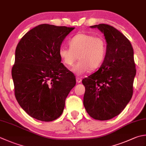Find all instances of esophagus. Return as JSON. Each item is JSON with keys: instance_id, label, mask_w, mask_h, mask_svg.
<instances>
[{"instance_id": "obj_1", "label": "esophagus", "mask_w": 146, "mask_h": 146, "mask_svg": "<svg viewBox=\"0 0 146 146\" xmlns=\"http://www.w3.org/2000/svg\"><path fill=\"white\" fill-rule=\"evenodd\" d=\"M76 82L78 83V84H80V83L82 82V79L80 78H78V77H76Z\"/></svg>"}]
</instances>
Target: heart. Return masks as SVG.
<instances>
[{
  "label": "heart",
  "mask_w": 146,
  "mask_h": 146,
  "mask_svg": "<svg viewBox=\"0 0 146 146\" xmlns=\"http://www.w3.org/2000/svg\"><path fill=\"white\" fill-rule=\"evenodd\" d=\"M70 48L61 47L59 54L66 66H71L77 58L80 61L71 68L77 76H82L90 69H96L103 62L106 52V42L100 36L80 33L70 40Z\"/></svg>",
  "instance_id": "heart-1"
}]
</instances>
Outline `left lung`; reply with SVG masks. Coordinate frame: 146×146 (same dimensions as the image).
Instances as JSON below:
<instances>
[{"label":"left lung","mask_w":146,"mask_h":146,"mask_svg":"<svg viewBox=\"0 0 146 146\" xmlns=\"http://www.w3.org/2000/svg\"><path fill=\"white\" fill-rule=\"evenodd\" d=\"M90 27L104 34L106 52L99 69L82 80L84 105L92 118L108 120L118 115L132 97L136 75L133 50L127 37L115 28L106 24Z\"/></svg>","instance_id":"left-lung-1"}]
</instances>
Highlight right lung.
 <instances>
[{
	"label": "right lung",
	"instance_id": "add662e5",
	"mask_svg": "<svg viewBox=\"0 0 146 146\" xmlns=\"http://www.w3.org/2000/svg\"><path fill=\"white\" fill-rule=\"evenodd\" d=\"M75 28L42 24L20 40L12 68L14 93L20 106L32 118L55 120L75 86L73 74L61 63L59 48Z\"/></svg>",
	"mask_w": 146,
	"mask_h": 146
}]
</instances>
